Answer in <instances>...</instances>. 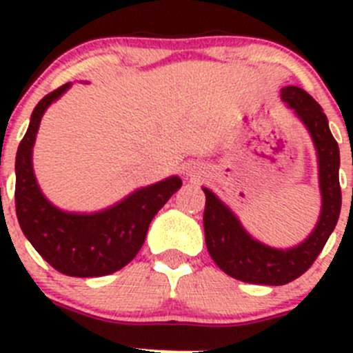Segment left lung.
Masks as SVG:
<instances>
[{
  "label": "left lung",
  "mask_w": 353,
  "mask_h": 353,
  "mask_svg": "<svg viewBox=\"0 0 353 353\" xmlns=\"http://www.w3.org/2000/svg\"><path fill=\"white\" fill-rule=\"evenodd\" d=\"M280 95L307 128L318 154L321 213L307 239L288 249L270 248L259 243L245 232L239 219L225 203L220 201L208 188H203L206 196L203 227L210 256L232 279L258 285H285L307 272L334 230L341 208L338 179L340 150L330 131L328 117L321 105L302 88L290 85L282 88Z\"/></svg>",
  "instance_id": "1"
}]
</instances>
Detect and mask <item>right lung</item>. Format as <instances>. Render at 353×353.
Returning a JSON list of instances; mask_svg holds the SVG:
<instances>
[{"instance_id":"add662e5","label":"right lung","mask_w":353,"mask_h":353,"mask_svg":"<svg viewBox=\"0 0 353 353\" xmlns=\"http://www.w3.org/2000/svg\"><path fill=\"white\" fill-rule=\"evenodd\" d=\"M71 83L46 95L32 112L15 159V206L22 232L35 251L68 276H104L126 266L145 243L148 225L169 198L183 186L177 176L140 188L123 201L97 213L56 208L42 194L32 167V148L46 109Z\"/></svg>"}]
</instances>
